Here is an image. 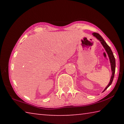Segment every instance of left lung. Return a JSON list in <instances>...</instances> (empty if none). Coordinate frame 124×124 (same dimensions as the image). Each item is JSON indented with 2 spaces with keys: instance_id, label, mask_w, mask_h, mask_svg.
<instances>
[{
  "instance_id": "obj_1",
  "label": "left lung",
  "mask_w": 124,
  "mask_h": 124,
  "mask_svg": "<svg viewBox=\"0 0 124 124\" xmlns=\"http://www.w3.org/2000/svg\"><path fill=\"white\" fill-rule=\"evenodd\" d=\"M92 35H93V36H95L96 38L99 40L101 41V43L102 45H103V46L104 47L105 50H106V51H107V52L109 57V60H110V64H111V68H112V77H111L110 82H109V84L107 86L106 89H104V90L103 91H104L105 90H106L111 84H112L113 80V79H114L115 71V60L114 54H113V52L112 51V50H111L110 47L106 43V41L104 40V39H103V38L101 36V35L98 34V33H92Z\"/></svg>"
}]
</instances>
